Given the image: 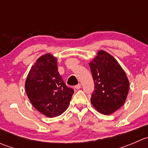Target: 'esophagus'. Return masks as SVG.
<instances>
[{
    "label": "esophagus",
    "mask_w": 148,
    "mask_h": 148,
    "mask_svg": "<svg viewBox=\"0 0 148 148\" xmlns=\"http://www.w3.org/2000/svg\"><path fill=\"white\" fill-rule=\"evenodd\" d=\"M74 87H75L76 89H79L80 88H81V84H78L76 85V86H74Z\"/></svg>",
    "instance_id": "obj_1"
}]
</instances>
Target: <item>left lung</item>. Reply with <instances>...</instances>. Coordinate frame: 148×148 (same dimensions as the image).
Instances as JSON below:
<instances>
[{
    "mask_svg": "<svg viewBox=\"0 0 148 148\" xmlns=\"http://www.w3.org/2000/svg\"><path fill=\"white\" fill-rule=\"evenodd\" d=\"M95 89L92 105L104 114H110L120 108L126 100L129 81L126 74L113 56L104 51L89 64Z\"/></svg>",
    "mask_w": 148,
    "mask_h": 148,
    "instance_id": "8db88e82",
    "label": "left lung"
}]
</instances>
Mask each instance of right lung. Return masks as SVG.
<instances>
[{"instance_id":"right-lung-1","label":"right lung","mask_w":148,"mask_h":148,"mask_svg":"<svg viewBox=\"0 0 148 148\" xmlns=\"http://www.w3.org/2000/svg\"><path fill=\"white\" fill-rule=\"evenodd\" d=\"M25 88L34 107L49 117L62 114L74 94L58 71L56 59L49 53L37 59L28 73Z\"/></svg>"}]
</instances>
